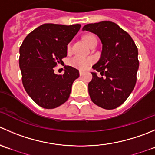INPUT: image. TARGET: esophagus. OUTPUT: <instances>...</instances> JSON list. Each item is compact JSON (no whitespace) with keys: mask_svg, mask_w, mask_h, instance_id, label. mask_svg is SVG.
<instances>
[{"mask_svg":"<svg viewBox=\"0 0 155 155\" xmlns=\"http://www.w3.org/2000/svg\"><path fill=\"white\" fill-rule=\"evenodd\" d=\"M84 74H85V73H84V72H82V71H79V75H80L81 76H83Z\"/></svg>","mask_w":155,"mask_h":155,"instance_id":"34e87169","label":"esophagus"}]
</instances>
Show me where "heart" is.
<instances>
[{"label": "heart", "mask_w": 155, "mask_h": 155, "mask_svg": "<svg viewBox=\"0 0 155 155\" xmlns=\"http://www.w3.org/2000/svg\"><path fill=\"white\" fill-rule=\"evenodd\" d=\"M95 37L91 34L85 35L83 37V40L88 46L90 45L92 41L95 40ZM70 49V44L67 45V50ZM92 63V60L91 58H82V57L76 56L73 58L72 59L70 60L69 61V64L72 66L73 67H75L76 69H79V70H86L88 67V66Z\"/></svg>", "instance_id": "heart-1"}]
</instances>
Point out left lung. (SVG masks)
I'll use <instances>...</instances> for the list:
<instances>
[{
	"label": "left lung",
	"mask_w": 155,
	"mask_h": 155,
	"mask_svg": "<svg viewBox=\"0 0 155 155\" xmlns=\"http://www.w3.org/2000/svg\"><path fill=\"white\" fill-rule=\"evenodd\" d=\"M82 30L97 35L103 45L100 60L92 68L105 78L91 73L90 97L104 109H115L128 98L136 85L139 66L137 47L131 36L113 22L87 24Z\"/></svg>",
	"instance_id": "left-lung-1"
}]
</instances>
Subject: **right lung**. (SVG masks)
Masks as SVG:
<instances>
[{
  "instance_id": "1",
  "label": "right lung",
  "mask_w": 155,
  "mask_h": 155,
  "mask_svg": "<svg viewBox=\"0 0 155 155\" xmlns=\"http://www.w3.org/2000/svg\"><path fill=\"white\" fill-rule=\"evenodd\" d=\"M80 24L65 25L45 23L25 37L19 48V68L27 94L45 109L61 106L68 100L72 85L79 78V70L64 66V73L58 75L53 67L67 55V45L77 34Z\"/></svg>"
}]
</instances>
